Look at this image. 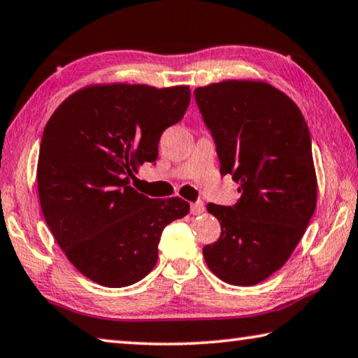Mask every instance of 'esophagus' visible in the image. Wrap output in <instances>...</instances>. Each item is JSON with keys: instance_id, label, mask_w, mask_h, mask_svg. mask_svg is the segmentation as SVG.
<instances>
[{"instance_id": "obj_1", "label": "esophagus", "mask_w": 358, "mask_h": 358, "mask_svg": "<svg viewBox=\"0 0 358 358\" xmlns=\"http://www.w3.org/2000/svg\"><path fill=\"white\" fill-rule=\"evenodd\" d=\"M190 212L193 215H199V214H203L204 212V203H201V201H198V203H192V206H190Z\"/></svg>"}]
</instances>
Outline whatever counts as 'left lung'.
Returning a JSON list of instances; mask_svg holds the SVG:
<instances>
[{"instance_id": "1", "label": "left lung", "mask_w": 358, "mask_h": 358, "mask_svg": "<svg viewBox=\"0 0 358 358\" xmlns=\"http://www.w3.org/2000/svg\"><path fill=\"white\" fill-rule=\"evenodd\" d=\"M193 94L220 173L233 176L241 193L234 206L208 204L222 234L203 248L206 264L224 283L258 285L285 266L315 214L308 125L299 106L264 81L228 80Z\"/></svg>"}]
</instances>
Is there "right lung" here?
Listing matches in <instances>:
<instances>
[{"label": "right lung", "mask_w": 358, "mask_h": 358, "mask_svg": "<svg viewBox=\"0 0 358 358\" xmlns=\"http://www.w3.org/2000/svg\"><path fill=\"white\" fill-rule=\"evenodd\" d=\"M189 103V86L96 85L50 117L37 162L42 214L86 278L106 287L143 280L159 258L162 231L189 214L184 199H150L130 187L138 166L155 163L163 130Z\"/></svg>", "instance_id": "1"}]
</instances>
